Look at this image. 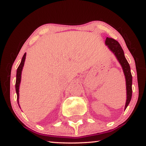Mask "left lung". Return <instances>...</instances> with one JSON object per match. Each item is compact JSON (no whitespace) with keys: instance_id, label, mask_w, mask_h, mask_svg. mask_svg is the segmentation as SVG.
Masks as SVG:
<instances>
[{"instance_id":"1","label":"left lung","mask_w":146,"mask_h":146,"mask_svg":"<svg viewBox=\"0 0 146 146\" xmlns=\"http://www.w3.org/2000/svg\"><path fill=\"white\" fill-rule=\"evenodd\" d=\"M106 44L108 46L109 48L114 55L116 56L117 60L121 65L122 68H123L124 75L125 76L126 79V86H127V101H126L125 110H126L127 106H129L130 100L132 98V74L130 72V67L129 64L128 63L127 59H126L125 54L123 48H122L120 44L117 42L116 40L107 37L106 40Z\"/></svg>"}]
</instances>
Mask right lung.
<instances>
[{"label":"right lung","instance_id":"1","mask_svg":"<svg viewBox=\"0 0 146 146\" xmlns=\"http://www.w3.org/2000/svg\"><path fill=\"white\" fill-rule=\"evenodd\" d=\"M25 56L26 53L24 54L22 59H21V62L19 64V67L17 69V73H16V91L17 94V103L19 104V84H20L21 82V71H22L23 67L24 66V62L25 60Z\"/></svg>","mask_w":146,"mask_h":146}]
</instances>
